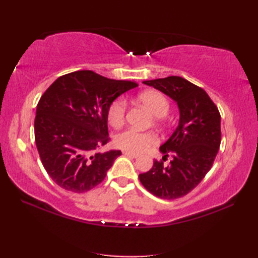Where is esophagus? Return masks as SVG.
<instances>
[{"mask_svg": "<svg viewBox=\"0 0 258 258\" xmlns=\"http://www.w3.org/2000/svg\"><path fill=\"white\" fill-rule=\"evenodd\" d=\"M123 154L125 156H128V157H132V158H138L139 157V155L134 154V153H130V152H123Z\"/></svg>", "mask_w": 258, "mask_h": 258, "instance_id": "1", "label": "esophagus"}]
</instances>
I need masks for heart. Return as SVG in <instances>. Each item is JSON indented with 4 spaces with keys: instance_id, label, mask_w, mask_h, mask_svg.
<instances>
[{
    "instance_id": "b5f03b06",
    "label": "heart",
    "mask_w": 258,
    "mask_h": 258,
    "mask_svg": "<svg viewBox=\"0 0 258 258\" xmlns=\"http://www.w3.org/2000/svg\"><path fill=\"white\" fill-rule=\"evenodd\" d=\"M140 102L154 115L164 117L168 113L169 103L166 96L157 91H147L139 96ZM126 112L124 98H117L108 108V122L114 127L123 124ZM157 136L152 132H140L135 128H127L115 136V144L120 150L130 153H142L156 144Z\"/></svg>"
}]
</instances>
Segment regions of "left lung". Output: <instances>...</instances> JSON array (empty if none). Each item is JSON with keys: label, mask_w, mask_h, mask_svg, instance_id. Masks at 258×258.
<instances>
[{"label": "left lung", "mask_w": 258, "mask_h": 258, "mask_svg": "<svg viewBox=\"0 0 258 258\" xmlns=\"http://www.w3.org/2000/svg\"><path fill=\"white\" fill-rule=\"evenodd\" d=\"M143 83L171 97L177 104L179 119L171 138L160 146L164 156H173L169 165L154 161L139 177L153 195L179 199L194 189L213 165L221 145V115L204 90L179 76Z\"/></svg>", "instance_id": "1"}]
</instances>
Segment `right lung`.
Listing matches in <instances>:
<instances>
[{"mask_svg": "<svg viewBox=\"0 0 258 258\" xmlns=\"http://www.w3.org/2000/svg\"><path fill=\"white\" fill-rule=\"evenodd\" d=\"M138 83L76 71L58 78L40 98L35 144L45 171L59 187L84 193L105 178L122 153L100 152L109 138L108 108Z\"/></svg>", "mask_w": 258, "mask_h": 258, "instance_id": "obj_1", "label": "right lung"}]
</instances>
